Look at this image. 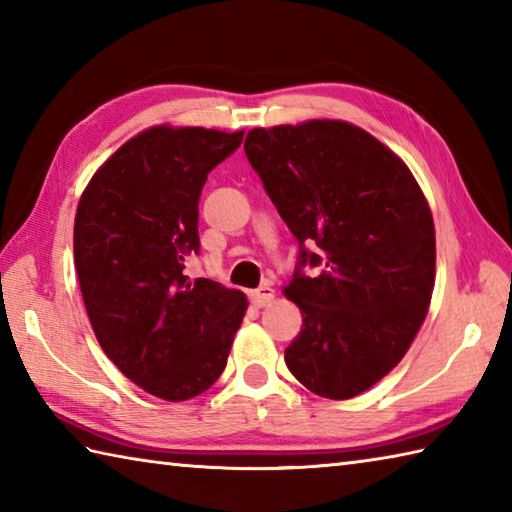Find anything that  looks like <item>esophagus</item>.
<instances>
[{
  "label": "esophagus",
  "instance_id": "esophagus-1",
  "mask_svg": "<svg viewBox=\"0 0 512 512\" xmlns=\"http://www.w3.org/2000/svg\"><path fill=\"white\" fill-rule=\"evenodd\" d=\"M273 297H275V290L264 284V286H259L257 290H253V293H250V302H253L259 308H264V306H268L270 302H273Z\"/></svg>",
  "mask_w": 512,
  "mask_h": 512
}]
</instances>
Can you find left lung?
I'll use <instances>...</instances> for the list:
<instances>
[{"label": "left lung", "mask_w": 512, "mask_h": 512, "mask_svg": "<svg viewBox=\"0 0 512 512\" xmlns=\"http://www.w3.org/2000/svg\"><path fill=\"white\" fill-rule=\"evenodd\" d=\"M244 150L302 248L284 288L304 317L286 366L319 397L364 393L402 362L433 297L422 188L393 150L339 119L253 128ZM304 265L320 273L308 278Z\"/></svg>", "instance_id": "1"}]
</instances>
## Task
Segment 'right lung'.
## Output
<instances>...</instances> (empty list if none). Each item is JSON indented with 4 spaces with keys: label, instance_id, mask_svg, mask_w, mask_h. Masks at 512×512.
Here are the masks:
<instances>
[{
    "label": "right lung",
    "instance_id": "add662e5",
    "mask_svg": "<svg viewBox=\"0 0 512 512\" xmlns=\"http://www.w3.org/2000/svg\"><path fill=\"white\" fill-rule=\"evenodd\" d=\"M244 130L153 126L110 155L75 215V270L99 346L146 393L202 395L224 373L246 295L184 275L199 195Z\"/></svg>",
    "mask_w": 512,
    "mask_h": 512
}]
</instances>
